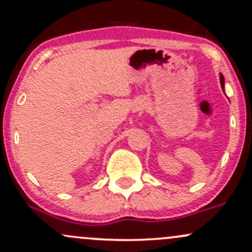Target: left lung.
<instances>
[{"label": "left lung", "mask_w": 252, "mask_h": 252, "mask_svg": "<svg viewBox=\"0 0 252 252\" xmlns=\"http://www.w3.org/2000/svg\"><path fill=\"white\" fill-rule=\"evenodd\" d=\"M220 79H221V87H222V89H224V78H223V76H220ZM224 92V91H223Z\"/></svg>", "instance_id": "8db88e82"}]
</instances>
